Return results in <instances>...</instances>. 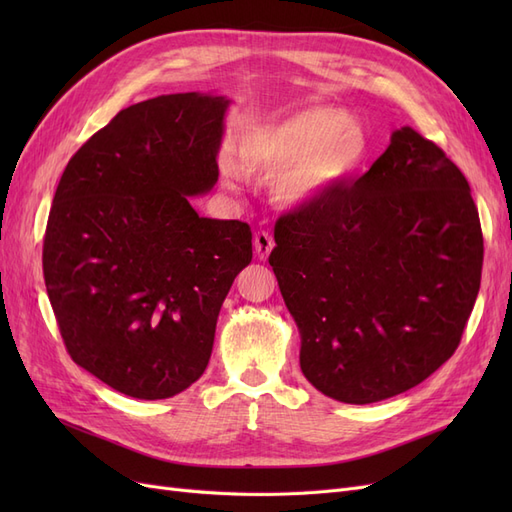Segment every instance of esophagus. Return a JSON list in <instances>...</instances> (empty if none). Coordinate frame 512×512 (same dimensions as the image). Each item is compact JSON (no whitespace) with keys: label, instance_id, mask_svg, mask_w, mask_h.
Segmentation results:
<instances>
[{"label":"esophagus","instance_id":"1","mask_svg":"<svg viewBox=\"0 0 512 512\" xmlns=\"http://www.w3.org/2000/svg\"><path fill=\"white\" fill-rule=\"evenodd\" d=\"M273 245H275V241H273V237H271V232H267V230H258L256 235H254V247H256V254H258V258L265 260V258L271 254Z\"/></svg>","mask_w":512,"mask_h":512}]
</instances>
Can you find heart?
Returning <instances> with one entry per match:
<instances>
[{"instance_id":"b5f03b06","label":"heart","mask_w":512,"mask_h":512,"mask_svg":"<svg viewBox=\"0 0 512 512\" xmlns=\"http://www.w3.org/2000/svg\"><path fill=\"white\" fill-rule=\"evenodd\" d=\"M367 138L344 108L309 106L275 126L247 132L241 158L273 175L275 198L288 207L314 203L342 181L365 156ZM235 151L222 156L228 185L243 179V162Z\"/></svg>"}]
</instances>
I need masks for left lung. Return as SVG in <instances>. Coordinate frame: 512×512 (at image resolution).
Here are the masks:
<instances>
[{
	"instance_id": "obj_1",
	"label": "left lung",
	"mask_w": 512,
	"mask_h": 512,
	"mask_svg": "<svg viewBox=\"0 0 512 512\" xmlns=\"http://www.w3.org/2000/svg\"><path fill=\"white\" fill-rule=\"evenodd\" d=\"M269 265L301 335V371L344 404H376L457 350L483 271L468 179L412 128L354 183L275 224Z\"/></svg>"
}]
</instances>
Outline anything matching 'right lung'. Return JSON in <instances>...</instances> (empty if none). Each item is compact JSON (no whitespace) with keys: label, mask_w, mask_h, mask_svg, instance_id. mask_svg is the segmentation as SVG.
I'll return each instance as SVG.
<instances>
[{"label":"right lung","mask_w":512,"mask_h":512,"mask_svg":"<svg viewBox=\"0 0 512 512\" xmlns=\"http://www.w3.org/2000/svg\"><path fill=\"white\" fill-rule=\"evenodd\" d=\"M230 100L170 94L119 111L70 158L42 269L76 365L136 399H166L211 359L226 294L252 262V230L200 218L218 183Z\"/></svg>","instance_id":"right-lung-1"}]
</instances>
